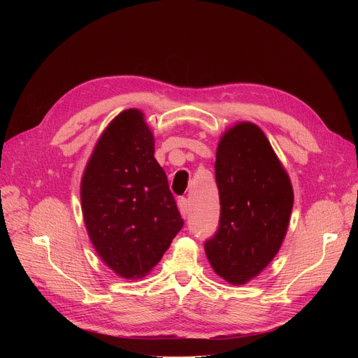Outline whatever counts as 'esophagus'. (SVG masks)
Segmentation results:
<instances>
[{
  "mask_svg": "<svg viewBox=\"0 0 358 358\" xmlns=\"http://www.w3.org/2000/svg\"><path fill=\"white\" fill-rule=\"evenodd\" d=\"M177 204H178L180 215L185 219L187 216H189V212H190V208H189V200L184 199V197H181V199H178Z\"/></svg>",
  "mask_w": 358,
  "mask_h": 358,
  "instance_id": "34e87169",
  "label": "esophagus"
}]
</instances>
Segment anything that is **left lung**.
<instances>
[{"label": "left lung", "instance_id": "obj_1", "mask_svg": "<svg viewBox=\"0 0 358 358\" xmlns=\"http://www.w3.org/2000/svg\"><path fill=\"white\" fill-rule=\"evenodd\" d=\"M220 222L204 251L215 273L234 286L255 278L277 255L293 209V185L267 136L238 122L216 149Z\"/></svg>", "mask_w": 358, "mask_h": 358}]
</instances>
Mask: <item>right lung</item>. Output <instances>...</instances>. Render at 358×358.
Wrapping results in <instances>:
<instances>
[{"instance_id": "right-lung-1", "label": "right lung", "mask_w": 358, "mask_h": 358, "mask_svg": "<svg viewBox=\"0 0 358 358\" xmlns=\"http://www.w3.org/2000/svg\"><path fill=\"white\" fill-rule=\"evenodd\" d=\"M155 136L139 108L103 130L81 178V209L94 250L122 278L150 273L182 228L155 157Z\"/></svg>"}]
</instances>
